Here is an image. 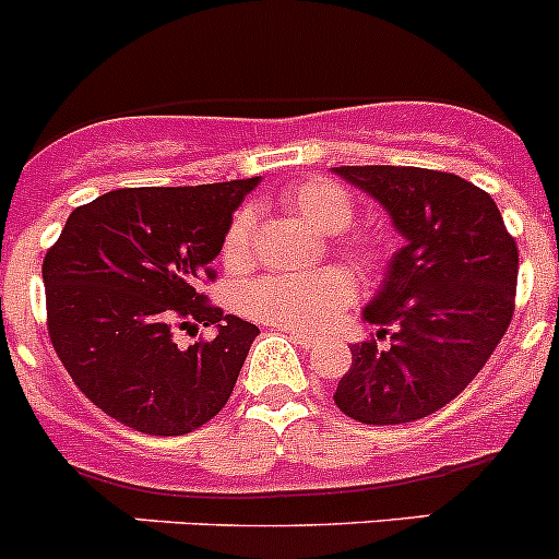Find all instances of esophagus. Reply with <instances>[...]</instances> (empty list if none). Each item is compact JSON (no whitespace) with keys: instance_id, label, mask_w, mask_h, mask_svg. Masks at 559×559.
<instances>
[{"instance_id":"34e87169","label":"esophagus","mask_w":559,"mask_h":559,"mask_svg":"<svg viewBox=\"0 0 559 559\" xmlns=\"http://www.w3.org/2000/svg\"><path fill=\"white\" fill-rule=\"evenodd\" d=\"M286 335H289L292 341H295V344H300L302 349H313V346L319 344L317 338H313V335H306V333H297V330H284Z\"/></svg>"}]
</instances>
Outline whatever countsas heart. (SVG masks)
I'll return each mask as SVG.
<instances>
[{
  "instance_id": "obj_1",
  "label": "heart",
  "mask_w": 559,
  "mask_h": 559,
  "mask_svg": "<svg viewBox=\"0 0 559 559\" xmlns=\"http://www.w3.org/2000/svg\"><path fill=\"white\" fill-rule=\"evenodd\" d=\"M278 204L300 215L322 235H338L355 221V202L344 186L324 177H306L278 193ZM253 226L257 215L242 207L231 215L221 240V259L226 267L240 270L253 257ZM335 251L360 273H373L382 264V246L371 237H344ZM355 300V281L341 267H319L311 273H267L246 281L237 306L246 317L297 333H317L330 328Z\"/></svg>"
}]
</instances>
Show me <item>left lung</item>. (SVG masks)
I'll list each match as a JSON object with an SVG mask.
<instances>
[{
	"mask_svg": "<svg viewBox=\"0 0 559 559\" xmlns=\"http://www.w3.org/2000/svg\"><path fill=\"white\" fill-rule=\"evenodd\" d=\"M333 171L371 193L406 240L362 311L377 335L352 346L333 399L357 424H412L451 404L506 335L516 308V240L495 199L451 171Z\"/></svg>",
	"mask_w": 559,
	"mask_h": 559,
	"instance_id": "obj_1",
	"label": "left lung"
}]
</instances>
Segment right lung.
Wrapping results in <instances>:
<instances>
[{
	"label": "right lung",
	"mask_w": 559,
	"mask_h": 559,
	"mask_svg": "<svg viewBox=\"0 0 559 559\" xmlns=\"http://www.w3.org/2000/svg\"><path fill=\"white\" fill-rule=\"evenodd\" d=\"M257 182L108 191L75 207L46 251L48 338L81 393L128 429L180 437L229 401L259 328L202 286ZM199 323L216 338L180 350L176 330Z\"/></svg>",
	"instance_id": "1"
}]
</instances>
